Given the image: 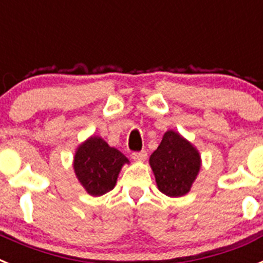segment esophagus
<instances>
[{"label": "esophagus", "instance_id": "34e87169", "mask_svg": "<svg viewBox=\"0 0 263 263\" xmlns=\"http://www.w3.org/2000/svg\"><path fill=\"white\" fill-rule=\"evenodd\" d=\"M132 158L134 160H137V162H142V160H145L147 158V153L145 150H142V152H134L132 153Z\"/></svg>", "mask_w": 263, "mask_h": 263}]
</instances>
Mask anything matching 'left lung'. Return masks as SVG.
<instances>
[{"label": "left lung", "instance_id": "obj_1", "mask_svg": "<svg viewBox=\"0 0 263 263\" xmlns=\"http://www.w3.org/2000/svg\"><path fill=\"white\" fill-rule=\"evenodd\" d=\"M150 166L159 191L178 197L190 191L200 170V157L191 143L170 130L150 157Z\"/></svg>", "mask_w": 263, "mask_h": 263}]
</instances>
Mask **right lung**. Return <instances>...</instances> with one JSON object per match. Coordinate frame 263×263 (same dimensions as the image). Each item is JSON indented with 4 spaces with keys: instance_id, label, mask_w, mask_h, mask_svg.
<instances>
[{
    "instance_id": "1",
    "label": "right lung",
    "mask_w": 263,
    "mask_h": 263,
    "mask_svg": "<svg viewBox=\"0 0 263 263\" xmlns=\"http://www.w3.org/2000/svg\"><path fill=\"white\" fill-rule=\"evenodd\" d=\"M129 160L104 139L92 137L78 148L73 160L75 174L92 196H101L116 185L122 164Z\"/></svg>"
}]
</instances>
